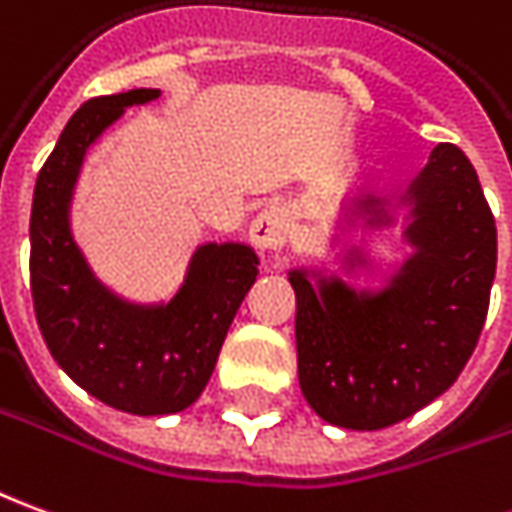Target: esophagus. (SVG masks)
Wrapping results in <instances>:
<instances>
[{"label": "esophagus", "instance_id": "34e87169", "mask_svg": "<svg viewBox=\"0 0 512 512\" xmlns=\"http://www.w3.org/2000/svg\"><path fill=\"white\" fill-rule=\"evenodd\" d=\"M249 241L263 252H277V249L288 244V219H285L280 207H268L252 221Z\"/></svg>", "mask_w": 512, "mask_h": 512}]
</instances>
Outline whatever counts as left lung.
Segmentation results:
<instances>
[{"instance_id": "8db88e82", "label": "left lung", "mask_w": 512, "mask_h": 512, "mask_svg": "<svg viewBox=\"0 0 512 512\" xmlns=\"http://www.w3.org/2000/svg\"><path fill=\"white\" fill-rule=\"evenodd\" d=\"M418 252L388 288L357 293L341 280L291 271L296 360L307 405L343 430H382L438 399L468 363L488 316L496 221L480 177L455 144L432 149L407 188ZM366 207L377 213L374 199Z\"/></svg>"}]
</instances>
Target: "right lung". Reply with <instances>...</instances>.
Masks as SVG:
<instances>
[{
	"mask_svg": "<svg viewBox=\"0 0 512 512\" xmlns=\"http://www.w3.org/2000/svg\"><path fill=\"white\" fill-rule=\"evenodd\" d=\"M157 96L155 88H138L88 99L46 157L30 219L32 305L49 352L80 388L132 416H169L194 405L257 277L249 246H199L169 305L141 307L121 302L85 266L69 230L85 149L124 107Z\"/></svg>",
	"mask_w": 512,
	"mask_h": 512,
	"instance_id": "right-lung-1",
	"label": "right lung"
}]
</instances>
